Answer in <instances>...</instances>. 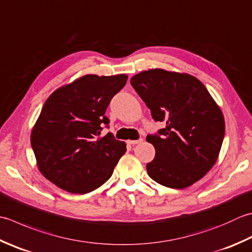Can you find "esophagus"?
<instances>
[{"label": "esophagus", "instance_id": "1", "mask_svg": "<svg viewBox=\"0 0 252 252\" xmlns=\"http://www.w3.org/2000/svg\"><path fill=\"white\" fill-rule=\"evenodd\" d=\"M143 140L140 139V140H129L127 141V144L130 145H135V144H140V143H142Z\"/></svg>", "mask_w": 252, "mask_h": 252}]
</instances>
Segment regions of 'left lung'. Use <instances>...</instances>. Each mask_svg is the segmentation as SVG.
Instances as JSON below:
<instances>
[{"mask_svg":"<svg viewBox=\"0 0 252 252\" xmlns=\"http://www.w3.org/2000/svg\"><path fill=\"white\" fill-rule=\"evenodd\" d=\"M131 85L166 126L146 141L155 147L147 174L159 185L185 189L218 160L225 134L223 112L198 78L162 68L141 72Z\"/></svg>","mask_w":252,"mask_h":252,"instance_id":"8db88e82","label":"left lung"}]
</instances>
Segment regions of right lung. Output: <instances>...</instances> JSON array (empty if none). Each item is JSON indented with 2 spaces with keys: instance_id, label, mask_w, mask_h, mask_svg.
<instances>
[{
  "instance_id": "obj_1",
  "label": "right lung",
  "mask_w": 252,
  "mask_h": 252,
  "mask_svg": "<svg viewBox=\"0 0 252 252\" xmlns=\"http://www.w3.org/2000/svg\"><path fill=\"white\" fill-rule=\"evenodd\" d=\"M126 80V74H87L58 88L44 102L31 143L39 170L59 188L84 194L111 177L126 145L111 133L98 135L109 123L105 112L111 98Z\"/></svg>"
}]
</instances>
